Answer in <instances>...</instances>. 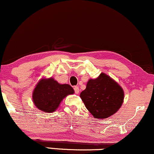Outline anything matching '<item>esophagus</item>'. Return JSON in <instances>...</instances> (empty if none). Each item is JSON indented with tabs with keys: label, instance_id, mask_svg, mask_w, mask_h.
<instances>
[{
	"label": "esophagus",
	"instance_id": "34e87169",
	"mask_svg": "<svg viewBox=\"0 0 154 154\" xmlns=\"http://www.w3.org/2000/svg\"><path fill=\"white\" fill-rule=\"evenodd\" d=\"M74 89H75V91L76 94H79V87L75 86V87H74Z\"/></svg>",
	"mask_w": 154,
	"mask_h": 154
}]
</instances>
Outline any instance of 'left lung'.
I'll list each match as a JSON object with an SVG mask.
<instances>
[{
  "mask_svg": "<svg viewBox=\"0 0 154 154\" xmlns=\"http://www.w3.org/2000/svg\"><path fill=\"white\" fill-rule=\"evenodd\" d=\"M80 97L87 110L95 119H106L119 109L124 102L122 87L109 76L102 72L89 79Z\"/></svg>",
  "mask_w": 154,
  "mask_h": 154,
  "instance_id": "8db88e82",
  "label": "left lung"
}]
</instances>
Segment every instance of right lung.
I'll use <instances>...</instances> for the list:
<instances>
[{
    "label": "right lung",
    "mask_w": 154,
    "mask_h": 154,
    "mask_svg": "<svg viewBox=\"0 0 154 154\" xmlns=\"http://www.w3.org/2000/svg\"><path fill=\"white\" fill-rule=\"evenodd\" d=\"M75 91L67 84H60L52 77H43L37 83L32 91V102L38 109L46 113L57 110L64 98Z\"/></svg>",
    "instance_id": "1"
}]
</instances>
